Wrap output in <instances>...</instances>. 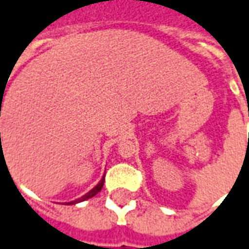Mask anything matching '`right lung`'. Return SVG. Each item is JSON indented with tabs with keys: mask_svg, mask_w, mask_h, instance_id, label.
<instances>
[{
	"mask_svg": "<svg viewBox=\"0 0 249 249\" xmlns=\"http://www.w3.org/2000/svg\"><path fill=\"white\" fill-rule=\"evenodd\" d=\"M0 135H1V133H0ZM103 182H105V177H102V180H101V181L98 182V184H96L95 187H94V188L91 189L89 192H87L86 195H83L82 197H79V199H76V200H72V202L65 203V204H76V203L84 202V200H87V199H89V197H92V196H95L96 194H98V192H99V191L102 189Z\"/></svg>",
	"mask_w": 249,
	"mask_h": 249,
	"instance_id": "right-lung-1",
	"label": "right lung"
}]
</instances>
